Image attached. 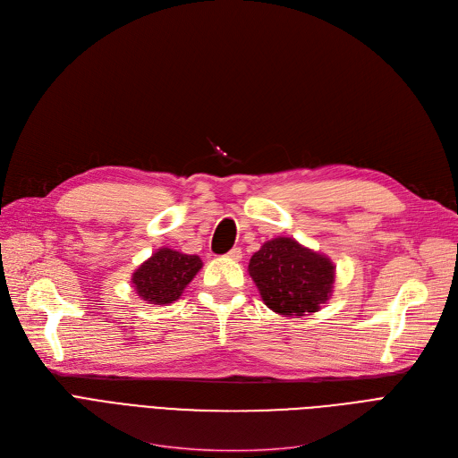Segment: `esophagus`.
Masks as SVG:
<instances>
[{
  "instance_id": "1",
  "label": "esophagus",
  "mask_w": 458,
  "mask_h": 458,
  "mask_svg": "<svg viewBox=\"0 0 458 458\" xmlns=\"http://www.w3.org/2000/svg\"><path fill=\"white\" fill-rule=\"evenodd\" d=\"M230 259H235V261H239V259H242L243 258V252H242V249H239V247H233V249H230V252L226 254Z\"/></svg>"
}]
</instances>
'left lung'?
<instances>
[{"mask_svg":"<svg viewBox=\"0 0 458 458\" xmlns=\"http://www.w3.org/2000/svg\"><path fill=\"white\" fill-rule=\"evenodd\" d=\"M261 299L282 316H306L328 299L334 282L332 261L301 247L290 237L263 245L249 263Z\"/></svg>","mask_w":458,"mask_h":458,"instance_id":"1","label":"left lung"}]
</instances>
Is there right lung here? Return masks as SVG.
I'll use <instances>...</instances> for the list:
<instances>
[{"label":"right lung","mask_w":458,"mask_h":458,"mask_svg":"<svg viewBox=\"0 0 458 458\" xmlns=\"http://www.w3.org/2000/svg\"><path fill=\"white\" fill-rule=\"evenodd\" d=\"M200 267L202 259L199 256L159 249L133 273L131 282L144 301L152 304H168L182 295L183 287Z\"/></svg>","instance_id":"right-lung-1"}]
</instances>
